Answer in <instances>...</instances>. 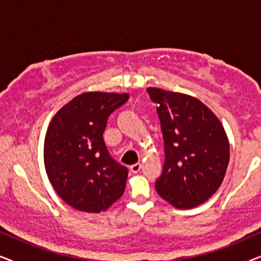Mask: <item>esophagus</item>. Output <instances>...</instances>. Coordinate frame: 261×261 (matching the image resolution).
Returning <instances> with one entry per match:
<instances>
[{"mask_svg":"<svg viewBox=\"0 0 261 261\" xmlns=\"http://www.w3.org/2000/svg\"><path fill=\"white\" fill-rule=\"evenodd\" d=\"M141 167H142L141 164H140V163H137V164H134V165L130 166V171H132V172H133V173H138L139 171L141 170Z\"/></svg>","mask_w":261,"mask_h":261,"instance_id":"obj_1","label":"esophagus"}]
</instances>
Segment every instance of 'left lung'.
Masks as SVG:
<instances>
[{"label":"left lung","mask_w":261,"mask_h":261,"mask_svg":"<svg viewBox=\"0 0 261 261\" xmlns=\"http://www.w3.org/2000/svg\"><path fill=\"white\" fill-rule=\"evenodd\" d=\"M147 92L158 106L165 146V163L155 190L174 208H195L222 184L229 163L226 130L196 97L152 87Z\"/></svg>","instance_id":"obj_1"}]
</instances>
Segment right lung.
<instances>
[{
	"mask_svg": "<svg viewBox=\"0 0 261 261\" xmlns=\"http://www.w3.org/2000/svg\"><path fill=\"white\" fill-rule=\"evenodd\" d=\"M128 94L84 92L60 108L46 132L44 162L53 189L66 204L85 213L106 212L123 195L128 170L109 155L107 121Z\"/></svg>",
	"mask_w": 261,
	"mask_h": 261,
	"instance_id": "obj_1",
	"label": "right lung"
}]
</instances>
